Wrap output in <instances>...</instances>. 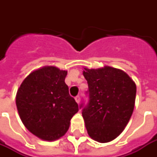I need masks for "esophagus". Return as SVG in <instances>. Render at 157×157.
<instances>
[{
  "label": "esophagus",
  "mask_w": 157,
  "mask_h": 157,
  "mask_svg": "<svg viewBox=\"0 0 157 157\" xmlns=\"http://www.w3.org/2000/svg\"><path fill=\"white\" fill-rule=\"evenodd\" d=\"M75 100H76V102L77 103H80V96H79V95L76 96V97H75Z\"/></svg>",
  "instance_id": "1"
}]
</instances>
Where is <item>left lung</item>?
I'll use <instances>...</instances> for the list:
<instances>
[{"label":"left lung","instance_id":"left-lung-1","mask_svg":"<svg viewBox=\"0 0 157 157\" xmlns=\"http://www.w3.org/2000/svg\"><path fill=\"white\" fill-rule=\"evenodd\" d=\"M88 102L80 108L89 135L98 143L115 139L124 130L134 111L136 86L124 71L111 67L85 68Z\"/></svg>","mask_w":157,"mask_h":157}]
</instances>
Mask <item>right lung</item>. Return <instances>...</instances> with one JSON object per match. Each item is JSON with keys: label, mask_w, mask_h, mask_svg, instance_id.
<instances>
[{"label": "right lung", "mask_w": 157, "mask_h": 157, "mask_svg": "<svg viewBox=\"0 0 157 157\" xmlns=\"http://www.w3.org/2000/svg\"><path fill=\"white\" fill-rule=\"evenodd\" d=\"M67 71L44 67L28 75L18 90L16 105L26 128L44 140L66 134L78 104L65 83Z\"/></svg>", "instance_id": "right-lung-1"}]
</instances>
